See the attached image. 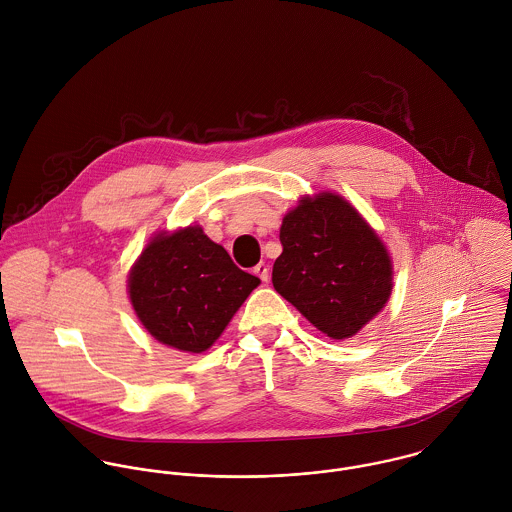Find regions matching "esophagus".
Masks as SVG:
<instances>
[{"mask_svg":"<svg viewBox=\"0 0 512 512\" xmlns=\"http://www.w3.org/2000/svg\"><path fill=\"white\" fill-rule=\"evenodd\" d=\"M254 274H256L262 282H268V278H270V268H268L264 262H260V264L254 268Z\"/></svg>","mask_w":512,"mask_h":512,"instance_id":"obj_1","label":"esophagus"}]
</instances>
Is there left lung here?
Here are the masks:
<instances>
[{"label":"left lung","mask_w":512,"mask_h":512,"mask_svg":"<svg viewBox=\"0 0 512 512\" xmlns=\"http://www.w3.org/2000/svg\"><path fill=\"white\" fill-rule=\"evenodd\" d=\"M280 242L272 284L327 337L357 335L386 305L392 293L388 250L343 197H301L282 220Z\"/></svg>","instance_id":"left-lung-1"}]
</instances>
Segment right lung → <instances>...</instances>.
<instances>
[{
  "mask_svg": "<svg viewBox=\"0 0 512 512\" xmlns=\"http://www.w3.org/2000/svg\"><path fill=\"white\" fill-rule=\"evenodd\" d=\"M258 284L201 226H187L153 236L130 272L128 293L151 337L203 353Z\"/></svg>",
  "mask_w": 512,
  "mask_h": 512,
  "instance_id": "right-lung-1",
  "label": "right lung"
}]
</instances>
